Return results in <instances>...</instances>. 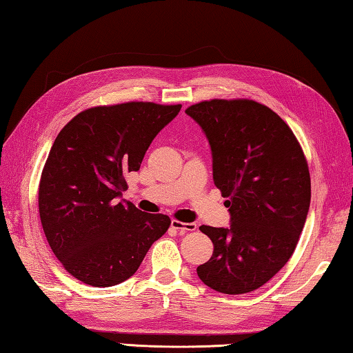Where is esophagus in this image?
Wrapping results in <instances>:
<instances>
[{
  "label": "esophagus",
  "instance_id": "34e87169",
  "mask_svg": "<svg viewBox=\"0 0 353 353\" xmlns=\"http://www.w3.org/2000/svg\"><path fill=\"white\" fill-rule=\"evenodd\" d=\"M171 226L179 231L181 234H185V232H193L194 229H196V225L194 223H182L179 220H172L171 221Z\"/></svg>",
  "mask_w": 353,
  "mask_h": 353
}]
</instances>
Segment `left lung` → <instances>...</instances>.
<instances>
[{"instance_id":"left-lung-1","label":"left lung","mask_w":353,"mask_h":353,"mask_svg":"<svg viewBox=\"0 0 353 353\" xmlns=\"http://www.w3.org/2000/svg\"><path fill=\"white\" fill-rule=\"evenodd\" d=\"M212 149L214 182L231 226H201L214 254L196 268L205 286L237 295L259 289L292 256L311 201V177L294 132L268 106L214 99L188 106Z\"/></svg>"}]
</instances>
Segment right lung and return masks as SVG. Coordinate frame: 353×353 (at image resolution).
Wrapping results in <instances>:
<instances>
[{
	"label": "right lung",
	"mask_w": 353,
	"mask_h": 353,
	"mask_svg": "<svg viewBox=\"0 0 353 353\" xmlns=\"http://www.w3.org/2000/svg\"><path fill=\"white\" fill-rule=\"evenodd\" d=\"M182 105L127 102L88 108L67 122L50 149L39 183L48 245L72 276L94 288L130 278L168 231L163 214L119 199L152 139Z\"/></svg>",
	"instance_id": "add662e5"
}]
</instances>
